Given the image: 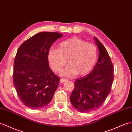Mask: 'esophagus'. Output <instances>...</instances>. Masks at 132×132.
<instances>
[{
  "label": "esophagus",
  "instance_id": "34e87169",
  "mask_svg": "<svg viewBox=\"0 0 132 132\" xmlns=\"http://www.w3.org/2000/svg\"><path fill=\"white\" fill-rule=\"evenodd\" d=\"M67 80L66 79H60V82H61V83H63V82L66 81Z\"/></svg>",
  "mask_w": 132,
  "mask_h": 132
}]
</instances>
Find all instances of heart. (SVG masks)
I'll return each mask as SVG.
<instances>
[{
  "label": "heart",
  "instance_id": "obj_1",
  "mask_svg": "<svg viewBox=\"0 0 132 132\" xmlns=\"http://www.w3.org/2000/svg\"><path fill=\"white\" fill-rule=\"evenodd\" d=\"M97 48L93 43L78 38L65 40L58 45L57 49H51L48 52L49 63L56 72H61L63 76L87 75L93 69L97 60Z\"/></svg>",
  "mask_w": 132,
  "mask_h": 132
}]
</instances>
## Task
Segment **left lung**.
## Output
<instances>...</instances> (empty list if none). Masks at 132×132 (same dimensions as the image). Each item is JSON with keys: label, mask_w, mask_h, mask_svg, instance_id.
<instances>
[{"label": "left lung", "mask_w": 132, "mask_h": 132, "mask_svg": "<svg viewBox=\"0 0 132 132\" xmlns=\"http://www.w3.org/2000/svg\"><path fill=\"white\" fill-rule=\"evenodd\" d=\"M99 50L98 61L90 73L75 81V88L70 100L75 109L89 112L98 109L111 91L114 80V68L108 51L94 37Z\"/></svg>", "instance_id": "1"}]
</instances>
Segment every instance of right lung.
I'll return each mask as SVG.
<instances>
[{"instance_id":"add662e5","label":"right lung","mask_w":132,"mask_h":132,"mask_svg":"<svg viewBox=\"0 0 132 132\" xmlns=\"http://www.w3.org/2000/svg\"><path fill=\"white\" fill-rule=\"evenodd\" d=\"M62 36L59 32H40L18 48L14 61L13 84L27 108L39 109L53 98L60 78L50 69L48 53L52 44Z\"/></svg>"}]
</instances>
